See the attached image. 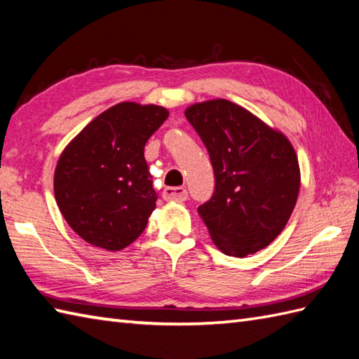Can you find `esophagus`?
Returning a JSON list of instances; mask_svg holds the SVG:
<instances>
[{
    "label": "esophagus",
    "mask_w": 359,
    "mask_h": 359,
    "mask_svg": "<svg viewBox=\"0 0 359 359\" xmlns=\"http://www.w3.org/2000/svg\"><path fill=\"white\" fill-rule=\"evenodd\" d=\"M163 199L165 201H175V202H184L188 199V191L184 187H170L165 188L163 191Z\"/></svg>",
    "instance_id": "34e87169"
}]
</instances>
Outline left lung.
Masks as SVG:
<instances>
[{"label":"left lung","instance_id":"8db88e82","mask_svg":"<svg viewBox=\"0 0 359 359\" xmlns=\"http://www.w3.org/2000/svg\"><path fill=\"white\" fill-rule=\"evenodd\" d=\"M185 117L208 149L216 177L199 207L215 245L247 257L269 247L294 210L301 170L288 137L225 98L199 102Z\"/></svg>","mask_w":359,"mask_h":359}]
</instances>
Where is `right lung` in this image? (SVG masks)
<instances>
[{
  "instance_id": "add662e5",
  "label": "right lung",
  "mask_w": 359,
  "mask_h": 359,
  "mask_svg": "<svg viewBox=\"0 0 359 359\" xmlns=\"http://www.w3.org/2000/svg\"><path fill=\"white\" fill-rule=\"evenodd\" d=\"M168 116L163 106L121 102L66 144L53 172V194L83 241L118 251L147 228L157 194L143 149Z\"/></svg>"
}]
</instances>
